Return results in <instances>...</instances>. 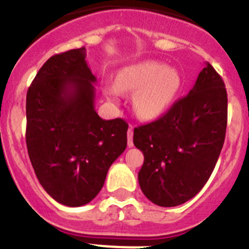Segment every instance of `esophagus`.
Listing matches in <instances>:
<instances>
[{"instance_id":"esophagus-1","label":"esophagus","mask_w":249,"mask_h":249,"mask_svg":"<svg viewBox=\"0 0 249 249\" xmlns=\"http://www.w3.org/2000/svg\"><path fill=\"white\" fill-rule=\"evenodd\" d=\"M127 144L128 147H133V126H129L127 132Z\"/></svg>"}]
</instances>
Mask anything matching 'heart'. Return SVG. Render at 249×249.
Here are the masks:
<instances>
[{
	"label": "heart",
	"mask_w": 249,
	"mask_h": 249,
	"mask_svg": "<svg viewBox=\"0 0 249 249\" xmlns=\"http://www.w3.org/2000/svg\"><path fill=\"white\" fill-rule=\"evenodd\" d=\"M179 89V76L175 68L156 61H144L122 68L116 86L107 85L105 93L116 102L118 91L135 92L133 108L142 120H153L167 111Z\"/></svg>",
	"instance_id": "heart-1"
}]
</instances>
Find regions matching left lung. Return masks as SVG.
<instances>
[{"label": "left lung", "instance_id": "obj_1", "mask_svg": "<svg viewBox=\"0 0 249 249\" xmlns=\"http://www.w3.org/2000/svg\"><path fill=\"white\" fill-rule=\"evenodd\" d=\"M226 127V86L207 63L186 97L163 117L133 131V143L144 156L138 172L143 195L160 207L179 206L193 198L212 175Z\"/></svg>", "mask_w": 249, "mask_h": 249}]
</instances>
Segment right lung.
I'll return each instance as SVG.
<instances>
[{
	"label": "right lung",
	"mask_w": 249,
	"mask_h": 249,
	"mask_svg": "<svg viewBox=\"0 0 249 249\" xmlns=\"http://www.w3.org/2000/svg\"><path fill=\"white\" fill-rule=\"evenodd\" d=\"M86 48L54 54L39 68L26 98V143L39 183L58 203L87 204L127 147L128 124L94 109L96 77Z\"/></svg>",
	"instance_id": "1"
}]
</instances>
